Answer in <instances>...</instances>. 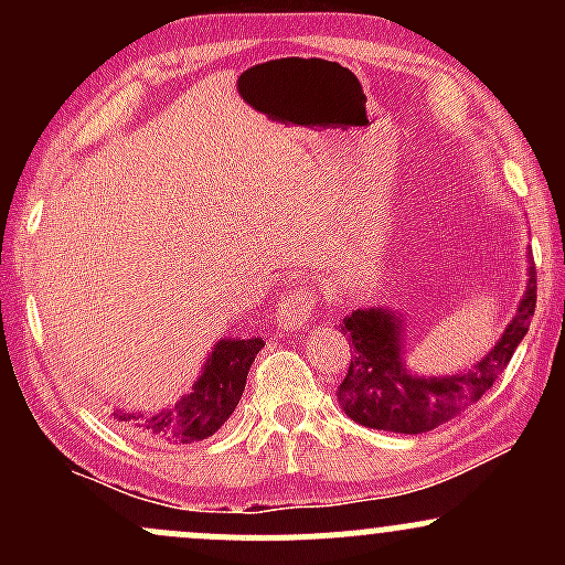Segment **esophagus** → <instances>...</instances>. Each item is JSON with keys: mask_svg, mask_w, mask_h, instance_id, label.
Wrapping results in <instances>:
<instances>
[{"mask_svg": "<svg viewBox=\"0 0 565 565\" xmlns=\"http://www.w3.org/2000/svg\"><path fill=\"white\" fill-rule=\"evenodd\" d=\"M316 300H319V297H316L313 289L284 291L281 300H278V321H281V327L287 329L305 327V323L313 319Z\"/></svg>", "mask_w": 565, "mask_h": 565, "instance_id": "1", "label": "esophagus"}]
</instances>
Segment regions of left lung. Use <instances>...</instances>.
<instances>
[{"instance_id": "1", "label": "left lung", "mask_w": 565, "mask_h": 565, "mask_svg": "<svg viewBox=\"0 0 565 565\" xmlns=\"http://www.w3.org/2000/svg\"><path fill=\"white\" fill-rule=\"evenodd\" d=\"M536 308V268L529 263V284L518 313L512 316L486 359L449 377H417L406 369L401 319L387 308L353 310L342 323L348 334L350 366L337 401L353 423L374 430L417 436L459 417L470 404L494 387L499 374L529 332Z\"/></svg>"}]
</instances>
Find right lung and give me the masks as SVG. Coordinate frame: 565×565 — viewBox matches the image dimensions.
<instances>
[{
  "mask_svg": "<svg viewBox=\"0 0 565 565\" xmlns=\"http://www.w3.org/2000/svg\"><path fill=\"white\" fill-rule=\"evenodd\" d=\"M260 348H265L263 337H225L210 353L191 393L178 404L157 414L114 408V419L138 436H153L170 444H196L215 436L242 401L246 374Z\"/></svg>",
  "mask_w": 565,
  "mask_h": 565,
  "instance_id": "add662e5",
  "label": "right lung"
}]
</instances>
